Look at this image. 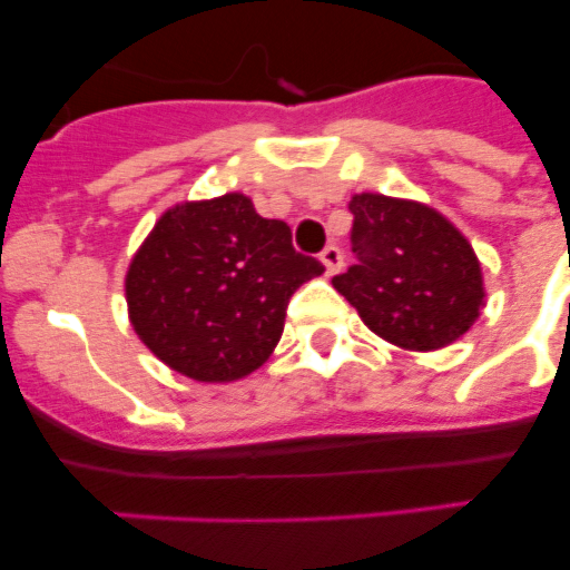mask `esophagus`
Wrapping results in <instances>:
<instances>
[{"label":"esophagus","instance_id":"obj_1","mask_svg":"<svg viewBox=\"0 0 570 570\" xmlns=\"http://www.w3.org/2000/svg\"><path fill=\"white\" fill-rule=\"evenodd\" d=\"M320 259H322V265H325V274L328 276L340 274L342 265H345V256H342V250L336 248V245H328V248L322 250Z\"/></svg>","mask_w":570,"mask_h":570}]
</instances>
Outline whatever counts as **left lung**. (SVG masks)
<instances>
[{
    "instance_id": "left-lung-1",
    "label": "left lung",
    "mask_w": 570,
    "mask_h": 570,
    "mask_svg": "<svg viewBox=\"0 0 570 570\" xmlns=\"http://www.w3.org/2000/svg\"><path fill=\"white\" fill-rule=\"evenodd\" d=\"M347 208L360 265L331 282L367 328L405 351H440L468 334L485 282L462 230L414 199L354 194Z\"/></svg>"
}]
</instances>
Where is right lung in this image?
Here are the masks:
<instances>
[{"instance_id": "add662e5", "label": "right lung", "mask_w": 570, "mask_h": 570, "mask_svg": "<svg viewBox=\"0 0 570 570\" xmlns=\"http://www.w3.org/2000/svg\"><path fill=\"white\" fill-rule=\"evenodd\" d=\"M322 271L245 194L174 205L128 265V320L176 374L234 382L274 354L288 299Z\"/></svg>"}]
</instances>
